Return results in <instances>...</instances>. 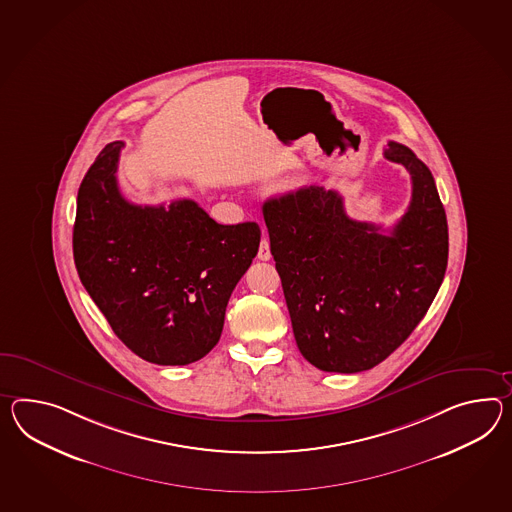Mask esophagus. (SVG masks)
Instances as JSON below:
<instances>
[{"label": "esophagus", "instance_id": "esophagus-1", "mask_svg": "<svg viewBox=\"0 0 512 512\" xmlns=\"http://www.w3.org/2000/svg\"><path fill=\"white\" fill-rule=\"evenodd\" d=\"M257 257H259L261 261H270V259H272V253H270V240H268V238H262Z\"/></svg>", "mask_w": 512, "mask_h": 512}]
</instances>
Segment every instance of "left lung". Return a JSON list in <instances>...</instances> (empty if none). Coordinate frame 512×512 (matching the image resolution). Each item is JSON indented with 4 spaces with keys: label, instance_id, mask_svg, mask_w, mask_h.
Wrapping results in <instances>:
<instances>
[{
    "label": "left lung",
    "instance_id": "left-lung-1",
    "mask_svg": "<svg viewBox=\"0 0 512 512\" xmlns=\"http://www.w3.org/2000/svg\"><path fill=\"white\" fill-rule=\"evenodd\" d=\"M385 157L411 175L398 224L349 218L337 190L305 187L262 207L301 355L324 372L374 368L422 322L448 266V220L435 179L407 146Z\"/></svg>",
    "mask_w": 512,
    "mask_h": 512
}]
</instances>
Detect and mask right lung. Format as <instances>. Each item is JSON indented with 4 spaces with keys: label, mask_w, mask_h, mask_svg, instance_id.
I'll return each mask as SVG.
<instances>
[{
    "label": "right lung",
    "mask_w": 512,
    "mask_h": 512,
    "mask_svg": "<svg viewBox=\"0 0 512 512\" xmlns=\"http://www.w3.org/2000/svg\"><path fill=\"white\" fill-rule=\"evenodd\" d=\"M124 142L107 144L77 192L75 268L114 335L140 359L200 361L224 329L225 307L259 250L255 222L216 224L196 201L142 207L116 170Z\"/></svg>",
    "instance_id": "obj_1"
}]
</instances>
